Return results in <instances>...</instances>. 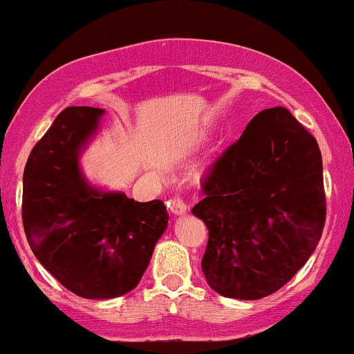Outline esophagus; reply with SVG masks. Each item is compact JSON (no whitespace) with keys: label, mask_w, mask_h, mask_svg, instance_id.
<instances>
[{"label":"esophagus","mask_w":354,"mask_h":354,"mask_svg":"<svg viewBox=\"0 0 354 354\" xmlns=\"http://www.w3.org/2000/svg\"><path fill=\"white\" fill-rule=\"evenodd\" d=\"M169 209H171V213L176 214V216H181V214H185L186 211H188V205L183 201V198L176 196L169 201Z\"/></svg>","instance_id":"1"}]
</instances>
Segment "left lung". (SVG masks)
Segmentation results:
<instances>
[{
    "instance_id": "obj_1",
    "label": "left lung",
    "mask_w": 354,
    "mask_h": 354,
    "mask_svg": "<svg viewBox=\"0 0 354 354\" xmlns=\"http://www.w3.org/2000/svg\"><path fill=\"white\" fill-rule=\"evenodd\" d=\"M206 281L226 298L273 295L304 266L326 219L316 140L288 111L258 113L203 180Z\"/></svg>"
}]
</instances>
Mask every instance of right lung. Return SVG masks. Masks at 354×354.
Here are the masks:
<instances>
[{
	"label": "right lung",
	"mask_w": 354,
	"mask_h": 354,
	"mask_svg": "<svg viewBox=\"0 0 354 354\" xmlns=\"http://www.w3.org/2000/svg\"><path fill=\"white\" fill-rule=\"evenodd\" d=\"M103 109L70 106L53 121L23 174V226L38 261L71 293L118 298L136 288L168 226L161 200L135 201L91 186L80 154Z\"/></svg>",
	"instance_id": "add662e5"
}]
</instances>
